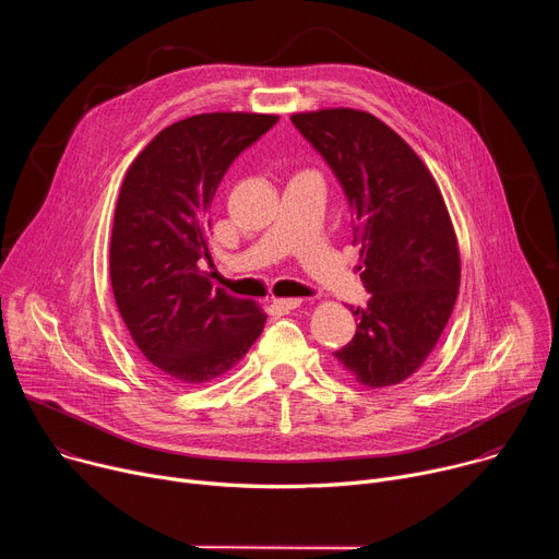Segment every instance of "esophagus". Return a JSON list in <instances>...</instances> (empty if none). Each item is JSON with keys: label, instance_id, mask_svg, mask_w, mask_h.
<instances>
[{"label": "esophagus", "instance_id": "esophagus-1", "mask_svg": "<svg viewBox=\"0 0 559 559\" xmlns=\"http://www.w3.org/2000/svg\"><path fill=\"white\" fill-rule=\"evenodd\" d=\"M272 305H274L278 311H292V309L300 307L302 300H300V298H274Z\"/></svg>", "mask_w": 559, "mask_h": 559}]
</instances>
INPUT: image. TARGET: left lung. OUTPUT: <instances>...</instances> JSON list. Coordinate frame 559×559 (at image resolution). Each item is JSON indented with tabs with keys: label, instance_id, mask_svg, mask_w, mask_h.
<instances>
[{
	"label": "left lung",
	"instance_id": "left-lung-1",
	"mask_svg": "<svg viewBox=\"0 0 559 559\" xmlns=\"http://www.w3.org/2000/svg\"><path fill=\"white\" fill-rule=\"evenodd\" d=\"M336 175L354 212L367 307L334 356L365 386L407 380L433 352L460 287L457 238L431 173L409 143L369 112L292 115Z\"/></svg>",
	"mask_w": 559,
	"mask_h": 559
}]
</instances>
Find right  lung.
Masks as SVG:
<instances>
[{"label": "right lung", "instance_id": "add662e5", "mask_svg": "<svg viewBox=\"0 0 559 559\" xmlns=\"http://www.w3.org/2000/svg\"><path fill=\"white\" fill-rule=\"evenodd\" d=\"M276 115L210 112L158 132L126 173L110 238V283L123 323L175 384L218 378L265 328L254 300L212 287L207 210L234 158Z\"/></svg>", "mask_w": 559, "mask_h": 559}]
</instances>
